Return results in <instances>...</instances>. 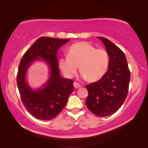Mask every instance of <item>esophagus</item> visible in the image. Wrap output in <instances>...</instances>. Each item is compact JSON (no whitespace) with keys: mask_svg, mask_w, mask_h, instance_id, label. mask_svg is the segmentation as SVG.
<instances>
[{"mask_svg":"<svg viewBox=\"0 0 148 148\" xmlns=\"http://www.w3.org/2000/svg\"><path fill=\"white\" fill-rule=\"evenodd\" d=\"M73 85H74V87H75V88H81V87L82 86V85L79 84V83L76 82H74Z\"/></svg>","mask_w":148,"mask_h":148,"instance_id":"34e87169","label":"esophagus"}]
</instances>
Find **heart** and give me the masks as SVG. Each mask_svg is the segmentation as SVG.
Listing matches in <instances>:
<instances>
[{"label":"heart","mask_w":148,"mask_h":148,"mask_svg":"<svg viewBox=\"0 0 148 148\" xmlns=\"http://www.w3.org/2000/svg\"><path fill=\"white\" fill-rule=\"evenodd\" d=\"M110 58L108 52L103 48H96L87 42H77L69 48L68 56L59 58L60 69L68 77H72L77 71L79 65L84 78L91 82L99 80L108 70Z\"/></svg>","instance_id":"heart-1"}]
</instances>
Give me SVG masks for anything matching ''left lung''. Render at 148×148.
<instances>
[{
    "label": "left lung",
    "instance_id": "8db88e82",
    "mask_svg": "<svg viewBox=\"0 0 148 148\" xmlns=\"http://www.w3.org/2000/svg\"><path fill=\"white\" fill-rule=\"evenodd\" d=\"M102 40L109 54L108 69L100 80L86 85L88 96L86 104L96 116H110L124 103L129 91L131 73L124 52L103 37Z\"/></svg>",
    "mask_w": 148,
    "mask_h": 148
}]
</instances>
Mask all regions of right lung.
I'll list each match as a JSON object with an SVG mask.
<instances>
[{
	"mask_svg": "<svg viewBox=\"0 0 148 148\" xmlns=\"http://www.w3.org/2000/svg\"><path fill=\"white\" fill-rule=\"evenodd\" d=\"M69 39L41 37L24 54L20 60L17 84L22 102L27 110L36 118L48 121L55 118L66 106L73 92L74 82L60 76L56 53ZM42 58L49 64L51 77L43 88L33 91L25 82L26 72L34 60Z\"/></svg>",
	"mask_w": 148,
	"mask_h": 148,
	"instance_id": "obj_1",
	"label": "right lung"
}]
</instances>
